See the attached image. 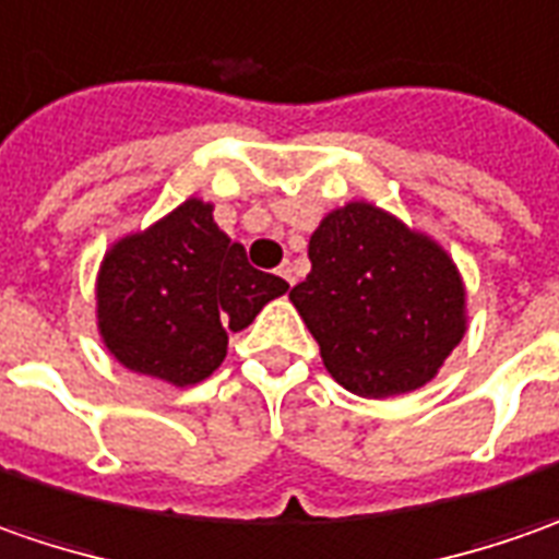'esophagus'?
I'll list each match as a JSON object with an SVG mask.
<instances>
[{
	"instance_id": "obj_1",
	"label": "esophagus",
	"mask_w": 559,
	"mask_h": 559,
	"mask_svg": "<svg viewBox=\"0 0 559 559\" xmlns=\"http://www.w3.org/2000/svg\"><path fill=\"white\" fill-rule=\"evenodd\" d=\"M278 275H281V278H284V281H287L290 287H294V281H297V278H294V265H290V262H284V265H281Z\"/></svg>"
}]
</instances>
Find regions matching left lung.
Returning a JSON list of instances; mask_svg holds the SVG:
<instances>
[{
  "mask_svg": "<svg viewBox=\"0 0 559 559\" xmlns=\"http://www.w3.org/2000/svg\"><path fill=\"white\" fill-rule=\"evenodd\" d=\"M309 260L290 302L349 393H414L467 334V287L452 253L377 203L331 210L309 238Z\"/></svg>",
  "mask_w": 559,
  "mask_h": 559,
  "instance_id": "obj_1",
  "label": "left lung"
}]
</instances>
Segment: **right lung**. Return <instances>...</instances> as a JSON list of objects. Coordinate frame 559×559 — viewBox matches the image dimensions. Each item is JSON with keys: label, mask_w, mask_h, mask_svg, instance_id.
Instances as JSON below:
<instances>
[{"label": "right lung", "mask_w": 559, "mask_h": 559, "mask_svg": "<svg viewBox=\"0 0 559 559\" xmlns=\"http://www.w3.org/2000/svg\"><path fill=\"white\" fill-rule=\"evenodd\" d=\"M287 281L247 262L213 219V203L188 198L147 228L120 235L95 275V324L105 349L135 374L194 386L228 353Z\"/></svg>", "instance_id": "obj_1"}]
</instances>
